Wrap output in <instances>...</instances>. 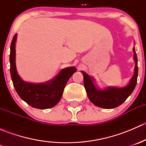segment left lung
<instances>
[{"mask_svg": "<svg viewBox=\"0 0 146 146\" xmlns=\"http://www.w3.org/2000/svg\"><path fill=\"white\" fill-rule=\"evenodd\" d=\"M133 58L135 61L134 73L130 82L126 86L121 88H110L105 90H100L95 87L94 84V78L88 76L84 71L83 74L84 86L87 92L88 98L91 102L95 106L105 109H113L121 105L132 93L137 83L138 77V59L135 48H133Z\"/></svg>", "mask_w": 146, "mask_h": 146, "instance_id": "8db88e82", "label": "left lung"}]
</instances>
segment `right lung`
<instances>
[{"label": "right lung", "instance_id": "add662e5", "mask_svg": "<svg viewBox=\"0 0 146 146\" xmlns=\"http://www.w3.org/2000/svg\"><path fill=\"white\" fill-rule=\"evenodd\" d=\"M15 34L10 45V75L13 86L22 100L31 107L37 109L51 108L58 103L62 97L65 86L72 75L76 71V67L63 69L52 80L44 83L34 84L25 82L17 74L15 66Z\"/></svg>", "mask_w": 146, "mask_h": 146}]
</instances>
